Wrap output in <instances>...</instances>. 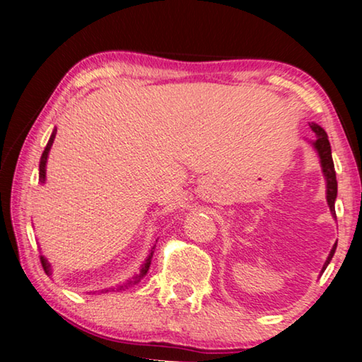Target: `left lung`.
Segmentation results:
<instances>
[{"mask_svg":"<svg viewBox=\"0 0 362 362\" xmlns=\"http://www.w3.org/2000/svg\"><path fill=\"white\" fill-rule=\"evenodd\" d=\"M309 127L313 129L314 132V140H309L311 143L313 148L317 153L319 156V163H320V169H322V174H324V179H325V198H327V204H329L332 216H334V219H337L335 216V199H337V175H335V165H334V159H332V148H330V141H329V136H327L325 130L320 127L319 124L311 122L309 124ZM335 250H337V245H334V248L330 250L329 257H327V261L324 262V267L322 271H325V267L329 266L332 257L335 255Z\"/></svg>","mask_w":362,"mask_h":362,"instance_id":"1","label":"left lung"}]
</instances>
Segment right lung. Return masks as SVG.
<instances>
[{
    "label": "right lung",
    "mask_w": 362,
    "mask_h": 362,
    "mask_svg": "<svg viewBox=\"0 0 362 362\" xmlns=\"http://www.w3.org/2000/svg\"><path fill=\"white\" fill-rule=\"evenodd\" d=\"M56 132H57V130L54 129V130H53V134H51V136H49L48 143H47V148H45V151H43V154H42V158H40V165H38V180H40V183H45V180H47V163H48L49 150H51V146H53L54 139H56ZM156 242H158V240H156ZM154 246H156V245H154ZM154 246L151 248L150 255H148V257L145 259V262L141 264V267H140V272H139V274H135L134 277H130L129 280H125V282H119V284H116L114 286H107V288H103V290H98V291H93V293H98V295H101V293H111V291H120V290L130 288L132 285L139 284L140 280L146 275L148 269H150L151 257H153V253H154ZM40 259H42V266H43V269H45V272H47V275H53V267H51V264L48 262L47 257H45V256H40Z\"/></svg>",
    "instance_id": "add662e5"
}]
</instances>
